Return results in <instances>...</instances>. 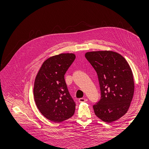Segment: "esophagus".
<instances>
[{"mask_svg": "<svg viewBox=\"0 0 149 149\" xmlns=\"http://www.w3.org/2000/svg\"><path fill=\"white\" fill-rule=\"evenodd\" d=\"M78 101L79 102L81 103V102H87V99H85V98H80L78 99Z\"/></svg>", "mask_w": 149, "mask_h": 149, "instance_id": "34e87169", "label": "esophagus"}]
</instances>
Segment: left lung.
I'll use <instances>...</instances> for the list:
<instances>
[{
	"instance_id": "left-lung-1",
	"label": "left lung",
	"mask_w": 149,
	"mask_h": 149,
	"mask_svg": "<svg viewBox=\"0 0 149 149\" xmlns=\"http://www.w3.org/2000/svg\"><path fill=\"white\" fill-rule=\"evenodd\" d=\"M85 56L97 72L101 91L100 100L93 106L94 113L111 123L129 109L134 92L132 70L125 59L113 51L89 52Z\"/></svg>"
}]
</instances>
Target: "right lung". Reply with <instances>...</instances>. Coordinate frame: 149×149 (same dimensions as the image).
<instances>
[{"mask_svg": "<svg viewBox=\"0 0 149 149\" xmlns=\"http://www.w3.org/2000/svg\"><path fill=\"white\" fill-rule=\"evenodd\" d=\"M75 59L74 53H61L46 59L35 79L34 98L39 111L47 119L61 123L72 117L75 103L64 75Z\"/></svg>", "mask_w": 149, "mask_h": 149, "instance_id": "obj_1", "label": "right lung"}]
</instances>
